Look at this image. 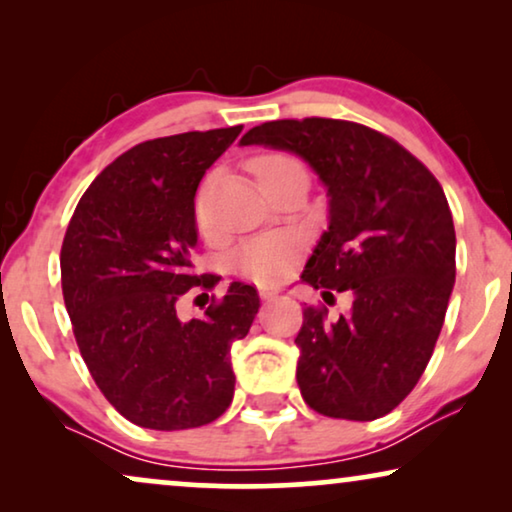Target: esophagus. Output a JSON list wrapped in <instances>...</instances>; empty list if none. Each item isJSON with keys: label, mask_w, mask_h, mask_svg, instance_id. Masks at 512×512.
Segmentation results:
<instances>
[{"label": "esophagus", "mask_w": 512, "mask_h": 512, "mask_svg": "<svg viewBox=\"0 0 512 512\" xmlns=\"http://www.w3.org/2000/svg\"><path fill=\"white\" fill-rule=\"evenodd\" d=\"M258 293H261L263 300H272L282 293V289H279V286H258Z\"/></svg>", "instance_id": "1"}]
</instances>
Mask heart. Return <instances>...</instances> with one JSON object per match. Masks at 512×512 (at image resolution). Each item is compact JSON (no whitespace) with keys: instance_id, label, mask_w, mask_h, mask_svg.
<instances>
[{"instance_id":"heart-1","label":"heart","mask_w":512,"mask_h":512,"mask_svg":"<svg viewBox=\"0 0 512 512\" xmlns=\"http://www.w3.org/2000/svg\"><path fill=\"white\" fill-rule=\"evenodd\" d=\"M289 165H298L296 160L289 156H279V153H272V156H261L251 163V170H254L256 179L263 181L270 174H275L279 170ZM198 219L200 223H205V200H198ZM300 254V244L296 237L289 235H268V237H258V240H251L240 247L237 251L235 261L240 265V270L244 275L256 279V282H277L282 279L289 268L293 265Z\"/></svg>"}]
</instances>
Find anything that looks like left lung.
<instances>
[{"label": "left lung", "instance_id": "obj_1", "mask_svg": "<svg viewBox=\"0 0 512 512\" xmlns=\"http://www.w3.org/2000/svg\"><path fill=\"white\" fill-rule=\"evenodd\" d=\"M242 146L303 158L328 195V228L300 279L352 293L335 321L305 307L296 380L319 415L370 422L415 389L454 286L452 212L419 160L352 121L305 118L251 128Z\"/></svg>", "mask_w": 512, "mask_h": 512}]
</instances>
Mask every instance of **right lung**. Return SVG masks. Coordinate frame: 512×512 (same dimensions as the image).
I'll use <instances>...</instances> for the list:
<instances>
[{
	"mask_svg": "<svg viewBox=\"0 0 512 512\" xmlns=\"http://www.w3.org/2000/svg\"><path fill=\"white\" fill-rule=\"evenodd\" d=\"M240 132L132 146L88 186L62 242V296L83 361L107 401L144 429H195L233 401L230 347L254 324L258 291L233 282L191 321L177 317V300L214 284L193 275L195 191Z\"/></svg>",
	"mask_w": 512,
	"mask_h": 512,
	"instance_id": "1",
	"label": "right lung"
}]
</instances>
